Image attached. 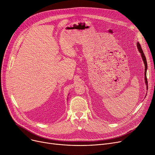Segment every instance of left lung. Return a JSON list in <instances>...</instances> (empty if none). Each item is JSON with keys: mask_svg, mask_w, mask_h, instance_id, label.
<instances>
[{"mask_svg": "<svg viewBox=\"0 0 155 155\" xmlns=\"http://www.w3.org/2000/svg\"><path fill=\"white\" fill-rule=\"evenodd\" d=\"M137 48H138V50H139V51L140 52V53L141 54V56H142V58H143V60L144 61V67H145V71H144V78H145V83H146V85H147V88H148V80H147V77H146V70H147V61H146V57H145V55L143 53V51L142 50L141 48V46L140 45V44L139 43H137ZM148 89V88H147Z\"/></svg>", "mask_w": 155, "mask_h": 155, "instance_id": "1", "label": "left lung"}]
</instances>
